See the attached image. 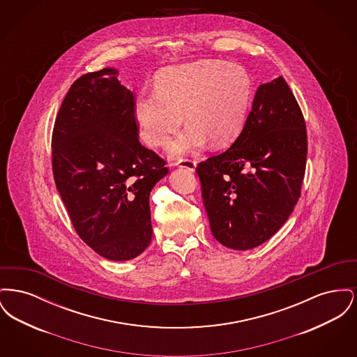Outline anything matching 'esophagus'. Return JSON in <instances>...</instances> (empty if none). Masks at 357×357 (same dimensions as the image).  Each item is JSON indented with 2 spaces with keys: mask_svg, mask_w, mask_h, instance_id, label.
Returning a JSON list of instances; mask_svg holds the SVG:
<instances>
[{
  "mask_svg": "<svg viewBox=\"0 0 357 357\" xmlns=\"http://www.w3.org/2000/svg\"><path fill=\"white\" fill-rule=\"evenodd\" d=\"M174 165L179 166V167H186L188 170L194 171L197 167V160L195 159H190V158H183L176 160Z\"/></svg>",
  "mask_w": 357,
  "mask_h": 357,
  "instance_id": "1",
  "label": "esophagus"
}]
</instances>
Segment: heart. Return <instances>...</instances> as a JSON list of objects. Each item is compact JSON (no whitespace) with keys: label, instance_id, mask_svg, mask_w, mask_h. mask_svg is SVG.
Here are the masks:
<instances>
[{"label":"heart","instance_id":"1","mask_svg":"<svg viewBox=\"0 0 357 357\" xmlns=\"http://www.w3.org/2000/svg\"><path fill=\"white\" fill-rule=\"evenodd\" d=\"M253 85L242 67L202 60L163 69L156 86L136 95L135 119L146 143L163 146L182 123L186 130L169 146L172 156L198 150L210 139L225 146L237 137L249 115Z\"/></svg>","mask_w":357,"mask_h":357}]
</instances>
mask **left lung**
<instances>
[{
    "mask_svg": "<svg viewBox=\"0 0 357 357\" xmlns=\"http://www.w3.org/2000/svg\"><path fill=\"white\" fill-rule=\"evenodd\" d=\"M306 153L305 119L284 77L259 85L231 147L197 166L214 238L234 250L272 238L301 197Z\"/></svg>",
    "mask_w": 357,
    "mask_h": 357,
    "instance_id": "left-lung-1",
    "label": "left lung"
}]
</instances>
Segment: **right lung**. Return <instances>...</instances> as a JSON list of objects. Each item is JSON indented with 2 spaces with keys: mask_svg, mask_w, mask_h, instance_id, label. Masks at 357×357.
I'll return each instance as SVG.
<instances>
[{
  "mask_svg": "<svg viewBox=\"0 0 357 357\" xmlns=\"http://www.w3.org/2000/svg\"><path fill=\"white\" fill-rule=\"evenodd\" d=\"M104 68L70 85L52 132V171L73 229L96 253L128 261L153 238L150 192L166 160L139 140L135 95Z\"/></svg>",
  "mask_w": 357,
  "mask_h": 357,
  "instance_id": "obj_1",
  "label": "right lung"
}]
</instances>
